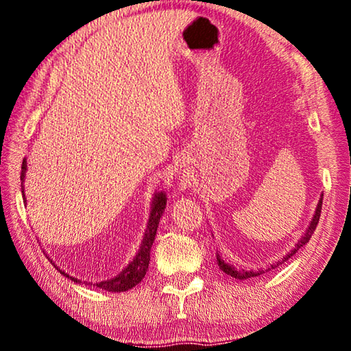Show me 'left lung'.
<instances>
[{"label": "left lung", "instance_id": "left-lung-1", "mask_svg": "<svg viewBox=\"0 0 351 351\" xmlns=\"http://www.w3.org/2000/svg\"><path fill=\"white\" fill-rule=\"evenodd\" d=\"M320 210H322V198H320V201H319V204H317V209H316V213H314V217H313V219H311V223H310V228L306 229V232L304 234V237H302L300 239V241L297 243V246L293 249V251H291L287 257H283V260L282 261H287L288 258H291L293 257V255L299 251V249L304 246V245H306L308 241H310V239H311V235H313V232L314 230H316V226H317V223H319V218H320ZM217 261H218V266H219V269H221L223 272H226V274L228 276H230V277H235V278H240V280H245V278H251V277H255V276H260V274H263V271H257V272H254V271H239L237 268H234V266H230V265H228V263H224V261L219 258V257H217ZM280 265V261H277V263L274 265L276 268L277 266ZM272 268V266H271ZM269 268V269H271ZM265 271H268V269H265Z\"/></svg>", "mask_w": 351, "mask_h": 351}]
</instances>
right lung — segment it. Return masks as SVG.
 Wrapping results in <instances>:
<instances>
[{"label": "right lung", "instance_id": "1", "mask_svg": "<svg viewBox=\"0 0 351 351\" xmlns=\"http://www.w3.org/2000/svg\"><path fill=\"white\" fill-rule=\"evenodd\" d=\"M21 169H23V171H21V180H23V178H25L26 161L23 162ZM165 203H167V198H165V195L162 192L158 193L156 197H154L150 219H148V226H147V230H145V237H144V240H142V245H141L138 255H136L132 263H130L127 268L123 269L117 277L111 278V280H106V282H100L97 285H94V287H97L100 289H105V291H110V293H121V291L132 289L133 287H136V285H138L142 280V278L145 277V272L148 269V263H150L152 245L154 241V235H156L159 219H161V215H162V212L165 209ZM52 265H54V263H52ZM56 268H57V266H56ZM62 274L66 276L68 278H71V280L77 282V278L69 277L68 274H64V272H62Z\"/></svg>", "mask_w": 351, "mask_h": 351}]
</instances>
